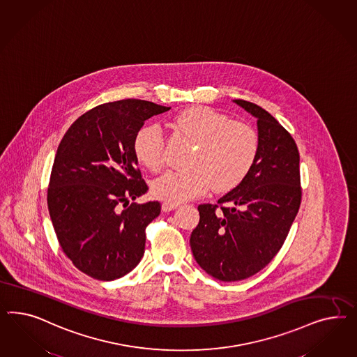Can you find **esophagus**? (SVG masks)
Returning <instances> with one entry per match:
<instances>
[{
	"label": "esophagus",
	"instance_id": "34e87169",
	"mask_svg": "<svg viewBox=\"0 0 357 357\" xmlns=\"http://www.w3.org/2000/svg\"><path fill=\"white\" fill-rule=\"evenodd\" d=\"M176 206H178L176 204H169V203H163L162 211L163 212H170V211H174Z\"/></svg>",
	"mask_w": 357,
	"mask_h": 357
}]
</instances>
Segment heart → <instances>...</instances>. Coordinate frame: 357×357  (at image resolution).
Instances as JSON below:
<instances>
[{
  "label": "heart",
  "instance_id": "obj_1",
  "mask_svg": "<svg viewBox=\"0 0 357 357\" xmlns=\"http://www.w3.org/2000/svg\"><path fill=\"white\" fill-rule=\"evenodd\" d=\"M174 128L195 148L181 172H167L151 183L153 196L169 204H179L206 195L211 188L227 192L242 183L257 162L259 137L248 123L204 106L185 108L172 121ZM137 161L151 172L165 163V137L157 124L144 126L133 140Z\"/></svg>",
  "mask_w": 357,
  "mask_h": 357
}]
</instances>
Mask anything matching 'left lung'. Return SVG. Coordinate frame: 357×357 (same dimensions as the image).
Instances as JSON below:
<instances>
[{
    "mask_svg": "<svg viewBox=\"0 0 357 357\" xmlns=\"http://www.w3.org/2000/svg\"><path fill=\"white\" fill-rule=\"evenodd\" d=\"M257 118L259 153L243 182L217 204L197 206L190 245L197 264L221 281L248 279L281 249L301 204L300 153L291 133L264 108L236 99Z\"/></svg>",
    "mask_w": 357,
    "mask_h": 357,
    "instance_id": "left-lung-1",
    "label": "left lung"
}]
</instances>
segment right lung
I'll return each instance as SVG.
<instances>
[{"mask_svg":"<svg viewBox=\"0 0 357 357\" xmlns=\"http://www.w3.org/2000/svg\"><path fill=\"white\" fill-rule=\"evenodd\" d=\"M169 109L141 99L99 105L69 127L57 148L47 194L50 216L65 255L93 279H119L144 255L145 229L161 204L135 203L148 184L133 140L145 120Z\"/></svg>","mask_w":357,"mask_h":357,"instance_id":"add662e5","label":"right lung"}]
</instances>
